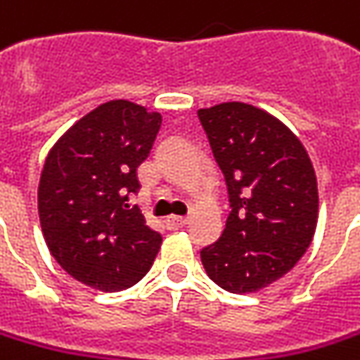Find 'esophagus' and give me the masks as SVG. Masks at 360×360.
I'll list each match as a JSON object with an SVG mask.
<instances>
[{
    "mask_svg": "<svg viewBox=\"0 0 360 360\" xmlns=\"http://www.w3.org/2000/svg\"><path fill=\"white\" fill-rule=\"evenodd\" d=\"M187 222H189V219H185V217H169L165 221V224H167V229H171V231H179Z\"/></svg>",
    "mask_w": 360,
    "mask_h": 360,
    "instance_id": "esophagus-1",
    "label": "esophagus"
}]
</instances>
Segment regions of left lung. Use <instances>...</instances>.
<instances>
[{
  "label": "left lung",
  "mask_w": 360,
  "mask_h": 360,
  "mask_svg": "<svg viewBox=\"0 0 360 360\" xmlns=\"http://www.w3.org/2000/svg\"><path fill=\"white\" fill-rule=\"evenodd\" d=\"M197 116L231 202L222 236L200 250V262L222 290L258 292L311 244L319 209L314 165L290 128L256 106L224 102Z\"/></svg>",
  "instance_id": "left-lung-1"
}]
</instances>
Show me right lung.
Here are the masks:
<instances>
[{
  "label": "right lung",
  "mask_w": 360,
  "mask_h": 360,
  "mask_svg": "<svg viewBox=\"0 0 360 360\" xmlns=\"http://www.w3.org/2000/svg\"><path fill=\"white\" fill-rule=\"evenodd\" d=\"M160 128V112L112 100L78 120L46 155L39 183L43 236L60 268L94 290H128L160 252V232L129 207Z\"/></svg>",
  "instance_id": "add662e5"
}]
</instances>
